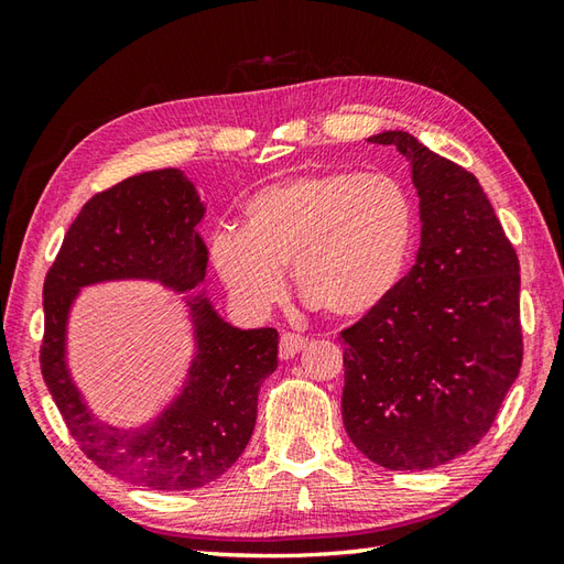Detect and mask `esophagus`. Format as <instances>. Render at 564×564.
Masks as SVG:
<instances>
[{
  "label": "esophagus",
  "mask_w": 564,
  "mask_h": 564,
  "mask_svg": "<svg viewBox=\"0 0 564 564\" xmlns=\"http://www.w3.org/2000/svg\"><path fill=\"white\" fill-rule=\"evenodd\" d=\"M307 339L301 337V334H293V332H283L281 334V344H279V356L281 358H293L295 354H301L305 349Z\"/></svg>",
  "instance_id": "34e87169"
}]
</instances>
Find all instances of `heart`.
<instances>
[{
    "mask_svg": "<svg viewBox=\"0 0 564 564\" xmlns=\"http://www.w3.org/2000/svg\"><path fill=\"white\" fill-rule=\"evenodd\" d=\"M242 230L220 227L210 261L237 303L261 310L291 267L305 301L341 319L373 315L400 289L416 237L410 191L388 174L319 172L254 191Z\"/></svg>",
    "mask_w": 564,
    "mask_h": 564,
    "instance_id": "heart-1",
    "label": "heart"
}]
</instances>
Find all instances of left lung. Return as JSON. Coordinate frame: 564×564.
Masks as SVG:
<instances>
[{
	"instance_id": "left-lung-1",
	"label": "left lung",
	"mask_w": 564,
	"mask_h": 564,
	"mask_svg": "<svg viewBox=\"0 0 564 564\" xmlns=\"http://www.w3.org/2000/svg\"><path fill=\"white\" fill-rule=\"evenodd\" d=\"M412 166L422 245L390 301L341 332L346 434L388 470L475 448L523 361L519 257L475 174L386 130Z\"/></svg>"
}]
</instances>
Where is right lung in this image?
<instances>
[{
  "label": "right lung",
  "instance_id": "add662e5",
  "mask_svg": "<svg viewBox=\"0 0 564 564\" xmlns=\"http://www.w3.org/2000/svg\"><path fill=\"white\" fill-rule=\"evenodd\" d=\"M203 203L178 170H154L84 203L43 283L41 373L84 455L118 480L182 492L208 485L242 455L257 424L259 388L279 366V332L237 329L206 295L186 301L196 356L182 394L140 429L94 419L69 378L65 337L79 289L145 279L191 291L206 281Z\"/></svg>",
  "mask_w": 564,
  "mask_h": 564
}]
</instances>
